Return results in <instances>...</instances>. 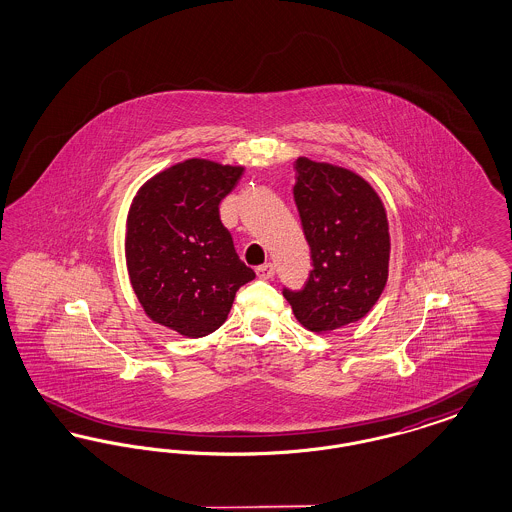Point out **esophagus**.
I'll list each match as a JSON object with an SVG mask.
<instances>
[{"label":"esophagus","mask_w":512,"mask_h":512,"mask_svg":"<svg viewBox=\"0 0 512 512\" xmlns=\"http://www.w3.org/2000/svg\"><path fill=\"white\" fill-rule=\"evenodd\" d=\"M255 272H257V276L261 280H270L274 276V265L272 263H265V265L255 268Z\"/></svg>","instance_id":"esophagus-1"}]
</instances>
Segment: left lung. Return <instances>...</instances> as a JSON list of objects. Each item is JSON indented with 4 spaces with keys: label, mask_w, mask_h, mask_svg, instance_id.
Wrapping results in <instances>:
<instances>
[{
    "label": "left lung",
    "mask_w": 512,
    "mask_h": 512,
    "mask_svg": "<svg viewBox=\"0 0 512 512\" xmlns=\"http://www.w3.org/2000/svg\"><path fill=\"white\" fill-rule=\"evenodd\" d=\"M293 169V199L313 270L303 288L282 293L305 328L330 332L365 317L384 290L388 217L380 197L355 172L305 157Z\"/></svg>",
    "instance_id": "8db88e82"
}]
</instances>
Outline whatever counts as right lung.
Here are the masks:
<instances>
[{
  "instance_id": "right-lung-1",
  "label": "right lung",
  "mask_w": 512,
  "mask_h": 512,
  "mask_svg": "<svg viewBox=\"0 0 512 512\" xmlns=\"http://www.w3.org/2000/svg\"><path fill=\"white\" fill-rule=\"evenodd\" d=\"M242 167L190 159L157 176L134 197L126 228L132 288L147 315L188 338L215 332L236 292L255 278L220 222V201Z\"/></svg>"
}]
</instances>
